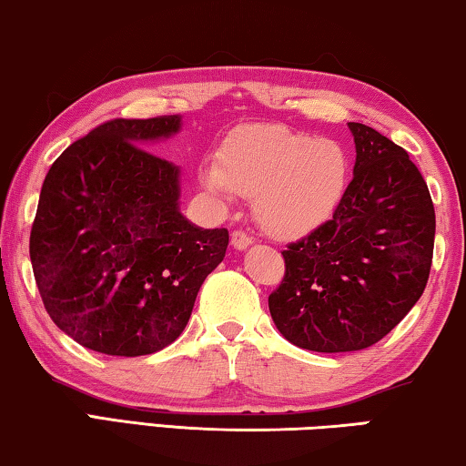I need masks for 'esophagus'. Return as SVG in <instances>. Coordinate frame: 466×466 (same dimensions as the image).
Wrapping results in <instances>:
<instances>
[{"instance_id": "obj_1", "label": "esophagus", "mask_w": 466, "mask_h": 466, "mask_svg": "<svg viewBox=\"0 0 466 466\" xmlns=\"http://www.w3.org/2000/svg\"><path fill=\"white\" fill-rule=\"evenodd\" d=\"M231 246H233L235 249H239V251L248 249V248L251 246V238H249L248 233H243V231H235V233L231 235Z\"/></svg>"}]
</instances>
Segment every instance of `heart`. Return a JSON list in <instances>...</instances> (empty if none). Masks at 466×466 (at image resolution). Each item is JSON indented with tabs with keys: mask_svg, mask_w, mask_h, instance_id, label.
<instances>
[{
	"mask_svg": "<svg viewBox=\"0 0 466 466\" xmlns=\"http://www.w3.org/2000/svg\"><path fill=\"white\" fill-rule=\"evenodd\" d=\"M349 175V155L339 142L277 124L231 134L220 158L206 157L198 169L206 192L254 196L258 223L279 239H299L324 227L347 194Z\"/></svg>",
	"mask_w": 466,
	"mask_h": 466,
	"instance_id": "heart-1",
	"label": "heart"
}]
</instances>
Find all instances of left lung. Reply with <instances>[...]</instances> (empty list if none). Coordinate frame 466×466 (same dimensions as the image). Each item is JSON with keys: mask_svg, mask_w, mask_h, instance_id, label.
I'll return each instance as SVG.
<instances>
[{"mask_svg": "<svg viewBox=\"0 0 466 466\" xmlns=\"http://www.w3.org/2000/svg\"><path fill=\"white\" fill-rule=\"evenodd\" d=\"M355 167L339 210L283 251L268 297L274 326L295 347L347 353L384 339L423 295L436 212L417 167L392 140L349 124Z\"/></svg>", "mask_w": 466, "mask_h": 466, "instance_id": "obj_1", "label": "left lung"}]
</instances>
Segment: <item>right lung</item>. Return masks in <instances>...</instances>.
Returning a JSON list of instances; mask_svg holds the SVG:
<instances>
[{
    "label": "right lung",
    "instance_id": "right-lung-1",
    "mask_svg": "<svg viewBox=\"0 0 466 466\" xmlns=\"http://www.w3.org/2000/svg\"><path fill=\"white\" fill-rule=\"evenodd\" d=\"M181 126V116L106 121L43 181L30 231L36 287L59 330L96 353L169 347L225 258L227 228L183 217L181 169L147 150Z\"/></svg>",
    "mask_w": 466,
    "mask_h": 466
}]
</instances>
